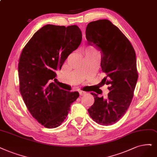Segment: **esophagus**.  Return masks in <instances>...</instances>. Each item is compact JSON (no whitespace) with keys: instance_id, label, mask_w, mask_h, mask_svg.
Masks as SVG:
<instances>
[{"instance_id":"obj_1","label":"esophagus","mask_w":157,"mask_h":157,"mask_svg":"<svg viewBox=\"0 0 157 157\" xmlns=\"http://www.w3.org/2000/svg\"><path fill=\"white\" fill-rule=\"evenodd\" d=\"M79 94H80L81 96H83L84 94H86V92H84V91H82V90H80V91H79Z\"/></svg>"}]
</instances>
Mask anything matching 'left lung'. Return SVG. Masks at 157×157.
Segmentation results:
<instances>
[{"label":"left lung","instance_id":"8db88e82","mask_svg":"<svg viewBox=\"0 0 157 157\" xmlns=\"http://www.w3.org/2000/svg\"><path fill=\"white\" fill-rule=\"evenodd\" d=\"M86 39L101 52V67L106 74L102 81L109 85L110 91L107 99L91 93L94 103L88 111L98 124L112 125L125 114L132 99L138 77L135 51L125 35L107 19L89 23Z\"/></svg>","mask_w":157,"mask_h":157}]
</instances>
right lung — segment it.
<instances>
[{
    "label": "right lung",
    "mask_w": 157,
    "mask_h": 157,
    "mask_svg": "<svg viewBox=\"0 0 157 157\" xmlns=\"http://www.w3.org/2000/svg\"><path fill=\"white\" fill-rule=\"evenodd\" d=\"M79 27L46 25L33 34L23 48L18 71L21 94L29 112L46 128L65 120L78 92L60 89L53 82L56 71L81 44Z\"/></svg>",
    "instance_id": "obj_1"
}]
</instances>
